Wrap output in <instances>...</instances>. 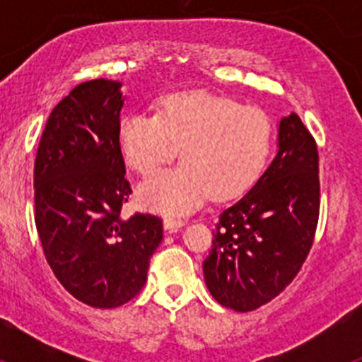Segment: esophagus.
<instances>
[{
	"label": "esophagus",
	"instance_id": "34e87169",
	"mask_svg": "<svg viewBox=\"0 0 362 362\" xmlns=\"http://www.w3.org/2000/svg\"><path fill=\"white\" fill-rule=\"evenodd\" d=\"M183 225H185V221L177 219V217H166L165 219V228L168 230V232H177Z\"/></svg>",
	"mask_w": 362,
	"mask_h": 362
}]
</instances>
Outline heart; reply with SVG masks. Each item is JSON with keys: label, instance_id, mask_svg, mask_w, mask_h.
<instances>
[{"label": "heart", "instance_id": "b5f03b06", "mask_svg": "<svg viewBox=\"0 0 362 362\" xmlns=\"http://www.w3.org/2000/svg\"><path fill=\"white\" fill-rule=\"evenodd\" d=\"M274 124L263 108L209 94H172L158 114H129L119 123V148L130 168L150 175L181 148L183 163L139 187L143 206L179 216L206 196L232 199L255 183L268 161Z\"/></svg>", "mask_w": 362, "mask_h": 362}]
</instances>
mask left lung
I'll return each mask as SVG.
<instances>
[{
  "label": "left lung",
  "instance_id": "8db88e82",
  "mask_svg": "<svg viewBox=\"0 0 362 362\" xmlns=\"http://www.w3.org/2000/svg\"><path fill=\"white\" fill-rule=\"evenodd\" d=\"M321 209L317 143L297 114L279 123V152L257 183L221 212L204 283L219 305L252 312L276 299L310 254Z\"/></svg>",
  "mask_w": 362,
  "mask_h": 362
}]
</instances>
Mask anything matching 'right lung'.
Returning a JSON list of instances; mask_svg holds the SVG:
<instances>
[{
  "label": "right lung",
  "mask_w": 362,
  "mask_h": 362,
  "mask_svg": "<svg viewBox=\"0 0 362 362\" xmlns=\"http://www.w3.org/2000/svg\"><path fill=\"white\" fill-rule=\"evenodd\" d=\"M119 81L79 83L50 112L34 163V221L63 288L117 308L143 288L163 239L153 214L121 217L132 194L119 148Z\"/></svg>",
  "instance_id": "add662e5"
}]
</instances>
